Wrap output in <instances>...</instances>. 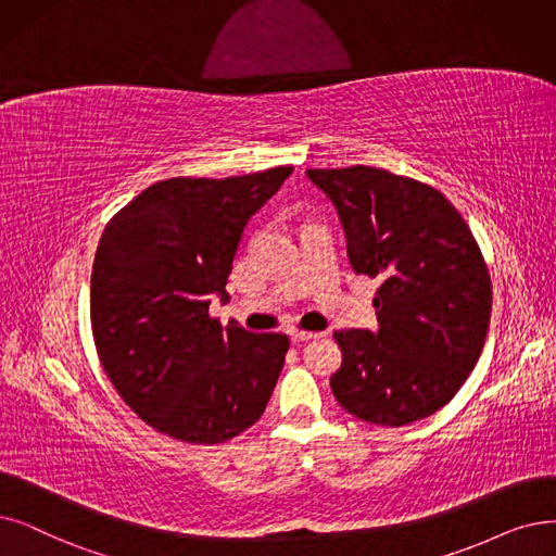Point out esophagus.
<instances>
[{
  "label": "esophagus",
  "instance_id": "esophagus-1",
  "mask_svg": "<svg viewBox=\"0 0 556 556\" xmlns=\"http://www.w3.org/2000/svg\"><path fill=\"white\" fill-rule=\"evenodd\" d=\"M317 338H321V332H313V330H294L292 332V342L294 344H303L307 340H317Z\"/></svg>",
  "mask_w": 556,
  "mask_h": 556
}]
</instances>
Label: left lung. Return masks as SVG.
I'll return each mask as SVG.
<instances>
[{
  "label": "left lung",
  "mask_w": 556,
  "mask_h": 556,
  "mask_svg": "<svg viewBox=\"0 0 556 556\" xmlns=\"http://www.w3.org/2000/svg\"><path fill=\"white\" fill-rule=\"evenodd\" d=\"M336 205L355 274L381 278L379 330H338V404L404 427L450 404L475 369L491 321V276L458 210L438 189L374 166L309 168Z\"/></svg>",
  "instance_id": "8db88e82"
}]
</instances>
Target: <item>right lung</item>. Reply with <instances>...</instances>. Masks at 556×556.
<instances>
[{
  "instance_id": "right-lung-1",
  "label": "right lung",
  "mask_w": 556,
  "mask_h": 556,
  "mask_svg": "<svg viewBox=\"0 0 556 556\" xmlns=\"http://www.w3.org/2000/svg\"><path fill=\"white\" fill-rule=\"evenodd\" d=\"M292 166L224 177H170L109 220L93 262L91 326L100 363L146 425L189 445L253 427L290 340L210 317L249 218Z\"/></svg>"
}]
</instances>
